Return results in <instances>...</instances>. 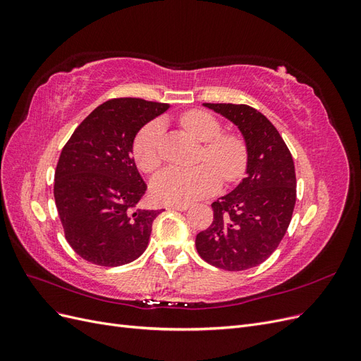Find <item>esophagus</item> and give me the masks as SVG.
<instances>
[{
  "instance_id": "34e87169",
  "label": "esophagus",
  "mask_w": 361,
  "mask_h": 361,
  "mask_svg": "<svg viewBox=\"0 0 361 361\" xmlns=\"http://www.w3.org/2000/svg\"><path fill=\"white\" fill-rule=\"evenodd\" d=\"M188 204H171V206H169V209H171V211H187L188 209Z\"/></svg>"
}]
</instances>
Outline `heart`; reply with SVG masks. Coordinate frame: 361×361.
<instances>
[{
    "instance_id": "obj_1",
    "label": "heart",
    "mask_w": 361,
    "mask_h": 361,
    "mask_svg": "<svg viewBox=\"0 0 361 361\" xmlns=\"http://www.w3.org/2000/svg\"><path fill=\"white\" fill-rule=\"evenodd\" d=\"M182 126L195 138L203 141L200 161L192 169L169 167L152 180V192L161 202L190 203L214 194L224 183L244 176L248 166V146L245 140L233 133H223V125L215 116L203 110H191L180 117ZM162 120L155 118L140 129L134 140V158L141 171L154 173L162 164L161 143Z\"/></svg>"
}]
</instances>
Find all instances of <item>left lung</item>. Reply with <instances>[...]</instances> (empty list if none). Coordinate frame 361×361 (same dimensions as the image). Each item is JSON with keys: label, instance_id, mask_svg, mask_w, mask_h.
Segmentation results:
<instances>
[{"label": "left lung", "instance_id": "left-lung-1", "mask_svg": "<svg viewBox=\"0 0 361 361\" xmlns=\"http://www.w3.org/2000/svg\"><path fill=\"white\" fill-rule=\"evenodd\" d=\"M241 130L247 178L212 203L214 221L195 236L200 257L220 269L244 271L265 262L285 236L297 200L290 152L260 111L244 104H204Z\"/></svg>", "mask_w": 361, "mask_h": 361}]
</instances>
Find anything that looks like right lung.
<instances>
[{
  "mask_svg": "<svg viewBox=\"0 0 361 361\" xmlns=\"http://www.w3.org/2000/svg\"><path fill=\"white\" fill-rule=\"evenodd\" d=\"M169 104L117 97L87 116L64 145L54 197L66 241L84 260L120 267L143 255L164 211L138 203L147 185L133 158L138 130Z\"/></svg>",
  "mask_w": 361,
  "mask_h": 361,
  "instance_id": "1",
  "label": "right lung"
}]
</instances>
